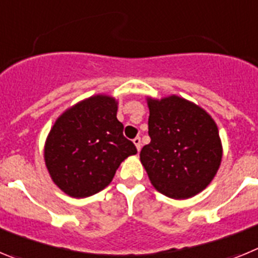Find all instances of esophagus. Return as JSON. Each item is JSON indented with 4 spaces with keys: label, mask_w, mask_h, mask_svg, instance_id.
<instances>
[{
    "label": "esophagus",
    "mask_w": 258,
    "mask_h": 258,
    "mask_svg": "<svg viewBox=\"0 0 258 258\" xmlns=\"http://www.w3.org/2000/svg\"><path fill=\"white\" fill-rule=\"evenodd\" d=\"M133 142H134V145H136V147H137V150H138V151H140L141 150V137H136V138H134L133 140Z\"/></svg>",
    "instance_id": "34e87169"
}]
</instances>
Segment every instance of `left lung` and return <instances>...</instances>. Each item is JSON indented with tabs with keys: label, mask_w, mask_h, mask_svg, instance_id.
I'll use <instances>...</instances> for the list:
<instances>
[{
	"label": "left lung",
	"mask_w": 258,
	"mask_h": 258,
	"mask_svg": "<svg viewBox=\"0 0 258 258\" xmlns=\"http://www.w3.org/2000/svg\"><path fill=\"white\" fill-rule=\"evenodd\" d=\"M151 142L141 161L154 187L173 199H187L211 183L222 157L216 122L197 104L172 95L149 99Z\"/></svg>",
	"instance_id": "obj_1"
}]
</instances>
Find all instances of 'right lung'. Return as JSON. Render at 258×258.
Returning <instances> with one entry per match:
<instances>
[{
  "label": "right lung",
  "instance_id": "1",
  "mask_svg": "<svg viewBox=\"0 0 258 258\" xmlns=\"http://www.w3.org/2000/svg\"><path fill=\"white\" fill-rule=\"evenodd\" d=\"M116 112L113 98L97 95L66 111L50 131L45 163L52 181L70 197L103 190L121 161L137 154Z\"/></svg>",
  "mask_w": 258,
  "mask_h": 258
}]
</instances>
